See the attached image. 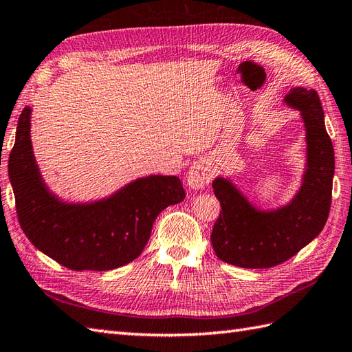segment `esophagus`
<instances>
[{"instance_id":"1","label":"esophagus","mask_w":352,"mask_h":352,"mask_svg":"<svg viewBox=\"0 0 352 352\" xmlns=\"http://www.w3.org/2000/svg\"><path fill=\"white\" fill-rule=\"evenodd\" d=\"M210 164L207 162H197L190 166L188 172V186L190 189H203L206 184L210 183Z\"/></svg>"}]
</instances>
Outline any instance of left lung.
Listing matches in <instances>:
<instances>
[{
	"label": "left lung",
	"mask_w": 352,
	"mask_h": 352,
	"mask_svg": "<svg viewBox=\"0 0 352 352\" xmlns=\"http://www.w3.org/2000/svg\"><path fill=\"white\" fill-rule=\"evenodd\" d=\"M301 111L307 131V170L294 201L274 212H258L233 184L213 182L222 212L212 230L213 250L222 261L246 269L283 263L310 243L330 214L334 149L315 89L294 87L284 98Z\"/></svg>",
	"instance_id": "obj_1"
}]
</instances>
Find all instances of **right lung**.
Segmentation results:
<instances>
[{"mask_svg": "<svg viewBox=\"0 0 352 352\" xmlns=\"http://www.w3.org/2000/svg\"><path fill=\"white\" fill-rule=\"evenodd\" d=\"M30 113V107L22 110L9 157L18 221L28 241L72 271H110L138 258L159 213L184 199L180 178L149 175L98 203L65 204L41 178Z\"/></svg>", "mask_w": 352, "mask_h": 352, "instance_id": "1", "label": "right lung"}]
</instances>
